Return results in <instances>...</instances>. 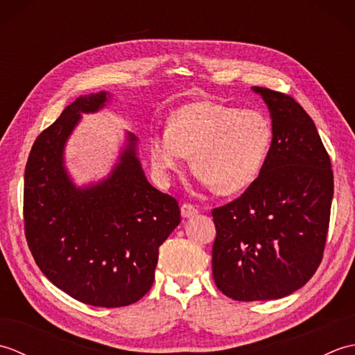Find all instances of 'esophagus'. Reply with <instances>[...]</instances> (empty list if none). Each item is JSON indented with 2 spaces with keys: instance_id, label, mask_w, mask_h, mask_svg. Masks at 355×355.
Segmentation results:
<instances>
[{
  "instance_id": "esophagus-1",
  "label": "esophagus",
  "mask_w": 355,
  "mask_h": 355,
  "mask_svg": "<svg viewBox=\"0 0 355 355\" xmlns=\"http://www.w3.org/2000/svg\"><path fill=\"white\" fill-rule=\"evenodd\" d=\"M198 214V209L192 206V205H187V202H184V205L182 206V216L183 218H192Z\"/></svg>"
}]
</instances>
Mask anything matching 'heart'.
Wrapping results in <instances>:
<instances>
[{
	"instance_id": "heart-1",
	"label": "heart",
	"mask_w": 355,
	"mask_h": 355,
	"mask_svg": "<svg viewBox=\"0 0 355 355\" xmlns=\"http://www.w3.org/2000/svg\"><path fill=\"white\" fill-rule=\"evenodd\" d=\"M271 145L273 125L263 112L200 101L183 105L166 130L150 135L149 155L162 178L182 169L192 155L202 184L235 193L258 180Z\"/></svg>"
}]
</instances>
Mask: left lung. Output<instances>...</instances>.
<instances>
[{"mask_svg":"<svg viewBox=\"0 0 355 355\" xmlns=\"http://www.w3.org/2000/svg\"><path fill=\"white\" fill-rule=\"evenodd\" d=\"M252 89L270 111L273 145L258 180L212 210L215 284L241 302L281 299L310 281L322 261L334 193L313 119L290 96Z\"/></svg>","mask_w":355,"mask_h":355,"instance_id":"left-lung-1","label":"left lung"}]
</instances>
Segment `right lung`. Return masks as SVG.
Segmentation results:
<instances>
[{
  "instance_id": "1",
  "label": "right lung",
  "mask_w": 355,
  "mask_h": 355,
  "mask_svg": "<svg viewBox=\"0 0 355 355\" xmlns=\"http://www.w3.org/2000/svg\"><path fill=\"white\" fill-rule=\"evenodd\" d=\"M110 101L107 92L78 97L36 139L24 175V225L30 252L53 285L87 305L117 308L150 290L158 248L182 220L175 198L148 182L131 132L107 177L73 182L67 141L82 114Z\"/></svg>"
}]
</instances>
